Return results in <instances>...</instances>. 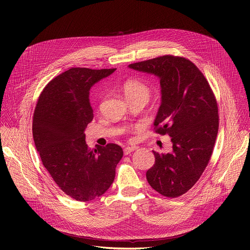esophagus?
I'll return each mask as SVG.
<instances>
[{
  "instance_id": "34e87169",
  "label": "esophagus",
  "mask_w": 250,
  "mask_h": 250,
  "mask_svg": "<svg viewBox=\"0 0 250 250\" xmlns=\"http://www.w3.org/2000/svg\"><path fill=\"white\" fill-rule=\"evenodd\" d=\"M136 149H137V147H135V146H127V147H125L124 149V153H125V155H128V154H130L132 151H134Z\"/></svg>"
}]
</instances>
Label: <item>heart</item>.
Here are the masks:
<instances>
[{
  "instance_id": "1",
  "label": "heart",
  "mask_w": 250,
  "mask_h": 250,
  "mask_svg": "<svg viewBox=\"0 0 250 250\" xmlns=\"http://www.w3.org/2000/svg\"><path fill=\"white\" fill-rule=\"evenodd\" d=\"M124 93L129 100L140 99L147 102L150 98V88L144 82L138 80H128L124 84Z\"/></svg>"
}]
</instances>
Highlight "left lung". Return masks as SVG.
<instances>
[{"label": "left lung", "instance_id": "1", "mask_svg": "<svg viewBox=\"0 0 250 250\" xmlns=\"http://www.w3.org/2000/svg\"><path fill=\"white\" fill-rule=\"evenodd\" d=\"M128 67L160 80L161 104L154 129L171 137L173 150L153 151L155 164L146 179L159 194L179 197L200 179L211 156L219 130L215 95L199 68L184 57L163 55Z\"/></svg>", "mask_w": 250, "mask_h": 250}]
</instances>
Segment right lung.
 <instances>
[{
	"label": "right lung",
	"instance_id": "obj_1",
	"mask_svg": "<svg viewBox=\"0 0 250 250\" xmlns=\"http://www.w3.org/2000/svg\"><path fill=\"white\" fill-rule=\"evenodd\" d=\"M115 71H65L45 86L33 113L32 135L42 164L57 186L79 202L92 201L110 188L124 155L115 144L89 148L84 133L94 118L90 89Z\"/></svg>",
	"mask_w": 250,
	"mask_h": 250
}]
</instances>
